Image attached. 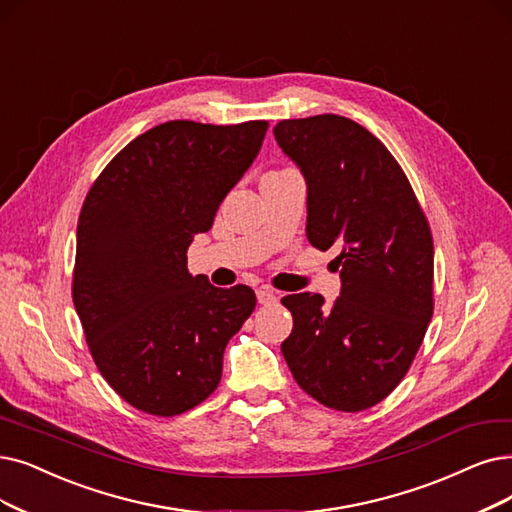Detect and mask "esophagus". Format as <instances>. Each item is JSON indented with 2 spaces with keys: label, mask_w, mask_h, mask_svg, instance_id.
<instances>
[{
  "label": "esophagus",
  "mask_w": 512,
  "mask_h": 512,
  "mask_svg": "<svg viewBox=\"0 0 512 512\" xmlns=\"http://www.w3.org/2000/svg\"><path fill=\"white\" fill-rule=\"evenodd\" d=\"M256 298L260 304H273L277 300L275 292L271 288H267V285H262V288L256 290Z\"/></svg>",
  "instance_id": "1"
}]
</instances>
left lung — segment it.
<instances>
[{"mask_svg": "<svg viewBox=\"0 0 512 512\" xmlns=\"http://www.w3.org/2000/svg\"><path fill=\"white\" fill-rule=\"evenodd\" d=\"M279 147L304 174L306 237L334 248V306L302 292L281 298L294 330L281 353L304 393L361 412L395 391L433 317L435 250L405 172L382 142L342 115L283 119Z\"/></svg>", "mask_w": 512, "mask_h": 512, "instance_id": "left-lung-1", "label": "left lung"}]
</instances>
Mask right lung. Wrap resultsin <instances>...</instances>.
Returning a JSON list of instances; mask_svg holds the SVG:
<instances>
[{"label": "right lung", "instance_id": "obj_1", "mask_svg": "<svg viewBox=\"0 0 512 512\" xmlns=\"http://www.w3.org/2000/svg\"><path fill=\"white\" fill-rule=\"evenodd\" d=\"M269 121L176 119L121 149L77 222L73 304L113 391L151 416H178L220 382L227 342L256 306L248 285L220 290L187 269L195 235L256 159Z\"/></svg>", "mask_w": 512, "mask_h": 512}]
</instances>
